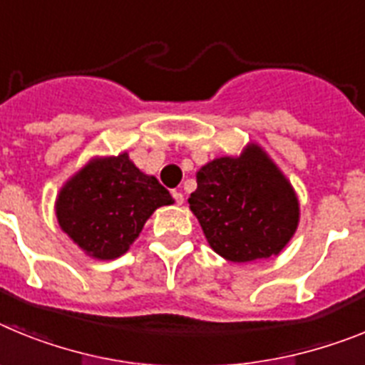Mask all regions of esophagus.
Instances as JSON below:
<instances>
[{
	"instance_id": "34e87169",
	"label": "esophagus",
	"mask_w": 365,
	"mask_h": 365,
	"mask_svg": "<svg viewBox=\"0 0 365 365\" xmlns=\"http://www.w3.org/2000/svg\"><path fill=\"white\" fill-rule=\"evenodd\" d=\"M173 196H174V200H176V204L182 205L183 204V195L180 191H173Z\"/></svg>"
}]
</instances>
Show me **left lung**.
Masks as SVG:
<instances>
[{"label": "left lung", "mask_w": 365, "mask_h": 365, "mask_svg": "<svg viewBox=\"0 0 365 365\" xmlns=\"http://www.w3.org/2000/svg\"><path fill=\"white\" fill-rule=\"evenodd\" d=\"M189 207L209 246L231 262L279 255L299 224L292 183L262 147L248 143L239 156H222L196 173Z\"/></svg>", "instance_id": "left-lung-1"}]
</instances>
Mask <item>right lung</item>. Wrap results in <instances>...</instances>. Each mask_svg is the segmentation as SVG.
<instances>
[{
	"mask_svg": "<svg viewBox=\"0 0 365 365\" xmlns=\"http://www.w3.org/2000/svg\"><path fill=\"white\" fill-rule=\"evenodd\" d=\"M170 204L173 196L156 176L141 173L121 152L91 158L73 174L56 196L55 213L82 252L112 261L128 252L158 207Z\"/></svg>",
	"mask_w": 365,
	"mask_h": 365,
	"instance_id": "1",
	"label": "right lung"
}]
</instances>
